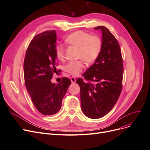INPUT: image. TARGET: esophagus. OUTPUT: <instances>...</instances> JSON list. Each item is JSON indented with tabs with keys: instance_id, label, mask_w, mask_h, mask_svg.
Listing matches in <instances>:
<instances>
[{
	"instance_id": "34e87169",
	"label": "esophagus",
	"mask_w": 150,
	"mask_h": 150,
	"mask_svg": "<svg viewBox=\"0 0 150 150\" xmlns=\"http://www.w3.org/2000/svg\"><path fill=\"white\" fill-rule=\"evenodd\" d=\"M71 82L73 83H75L76 82V78L75 77H74V76L71 77Z\"/></svg>"
}]
</instances>
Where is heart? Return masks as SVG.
<instances>
[{"label": "heart", "mask_w": 150, "mask_h": 150, "mask_svg": "<svg viewBox=\"0 0 150 150\" xmlns=\"http://www.w3.org/2000/svg\"><path fill=\"white\" fill-rule=\"evenodd\" d=\"M66 42L71 45L78 48L76 61L69 62L64 70L69 74L76 76L79 75L85 67L83 60L88 64L93 62L98 58L102 47L101 39L97 36H91L89 33L78 30L69 35L66 39ZM64 47L58 44L55 47V53L59 60L64 59Z\"/></svg>", "instance_id": "obj_1"}]
</instances>
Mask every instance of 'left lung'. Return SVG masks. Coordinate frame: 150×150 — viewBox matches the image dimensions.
Masks as SVG:
<instances>
[{"label": "left lung", "mask_w": 150, "mask_h": 150, "mask_svg": "<svg viewBox=\"0 0 150 150\" xmlns=\"http://www.w3.org/2000/svg\"><path fill=\"white\" fill-rule=\"evenodd\" d=\"M102 31V47L93 64L76 82L80 88V99L84 114L93 119L106 115L114 108L122 89L123 60L116 38L106 27L94 28ZM95 83L92 84L91 82Z\"/></svg>", "instance_id": "1"}]
</instances>
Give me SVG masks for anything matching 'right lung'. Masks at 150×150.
I'll list each match as a JSON object with an SVG mask.
<instances>
[{
  "instance_id": "obj_1",
  "label": "right lung",
  "mask_w": 150,
  "mask_h": 150,
  "mask_svg": "<svg viewBox=\"0 0 150 150\" xmlns=\"http://www.w3.org/2000/svg\"><path fill=\"white\" fill-rule=\"evenodd\" d=\"M56 42L54 30L36 35L28 47L23 62L27 91L38 111L45 115H53L59 111L71 84L66 77L57 84L51 82L53 74L57 71Z\"/></svg>"
}]
</instances>
